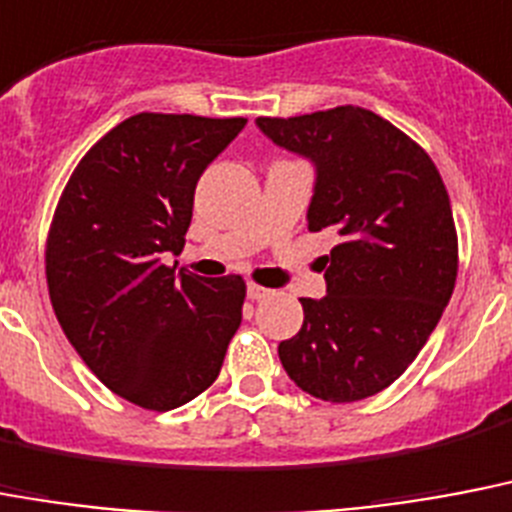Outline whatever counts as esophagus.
I'll use <instances>...</instances> for the list:
<instances>
[{
	"label": "esophagus",
	"mask_w": 512,
	"mask_h": 512,
	"mask_svg": "<svg viewBox=\"0 0 512 512\" xmlns=\"http://www.w3.org/2000/svg\"><path fill=\"white\" fill-rule=\"evenodd\" d=\"M269 293H272V290L261 288V285H256V282L248 285V298H251V301H261V298H267Z\"/></svg>",
	"instance_id": "obj_1"
}]
</instances>
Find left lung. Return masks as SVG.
<instances>
[{"label": "left lung", "mask_w": 512, "mask_h": 512, "mask_svg": "<svg viewBox=\"0 0 512 512\" xmlns=\"http://www.w3.org/2000/svg\"><path fill=\"white\" fill-rule=\"evenodd\" d=\"M275 145L314 163L309 230L341 235L322 256L327 296L277 346L301 391L333 404L388 388L418 357L457 280V232L433 161L386 118L341 105L256 118Z\"/></svg>", "instance_id": "1"}]
</instances>
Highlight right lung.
I'll return each instance as SVG.
<instances>
[{
  "mask_svg": "<svg viewBox=\"0 0 512 512\" xmlns=\"http://www.w3.org/2000/svg\"><path fill=\"white\" fill-rule=\"evenodd\" d=\"M245 118L137 113L68 179L47 237L49 301L89 370L126 402L166 412L203 394L243 320L240 275H187L195 185Z\"/></svg>",
  "mask_w": 512,
  "mask_h": 512,
  "instance_id": "1",
  "label": "right lung"
}]
</instances>
